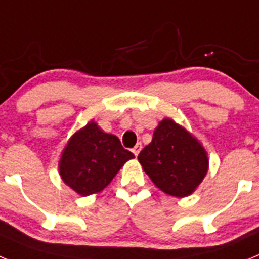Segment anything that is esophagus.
<instances>
[{
  "instance_id": "obj_1",
  "label": "esophagus",
  "mask_w": 259,
  "mask_h": 259,
  "mask_svg": "<svg viewBox=\"0 0 259 259\" xmlns=\"http://www.w3.org/2000/svg\"><path fill=\"white\" fill-rule=\"evenodd\" d=\"M140 150H141V144H137V145L135 146L134 149H132V153H134L135 155H137V154H139V153H140Z\"/></svg>"
}]
</instances>
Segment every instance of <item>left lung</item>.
<instances>
[{
    "label": "left lung",
    "instance_id": "1",
    "mask_svg": "<svg viewBox=\"0 0 259 259\" xmlns=\"http://www.w3.org/2000/svg\"><path fill=\"white\" fill-rule=\"evenodd\" d=\"M137 159L157 188L179 198L191 196L209 170L207 152L200 140L171 118L158 123Z\"/></svg>",
    "mask_w": 259,
    "mask_h": 259
}]
</instances>
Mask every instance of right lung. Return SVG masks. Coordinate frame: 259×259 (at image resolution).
Masks as SVG:
<instances>
[{
    "label": "right lung",
    "mask_w": 259,
    "mask_h": 259,
    "mask_svg": "<svg viewBox=\"0 0 259 259\" xmlns=\"http://www.w3.org/2000/svg\"><path fill=\"white\" fill-rule=\"evenodd\" d=\"M132 158L135 155L123 148L115 135L106 134L91 120L68 139L58 170L63 183L85 197L104 191Z\"/></svg>",
    "instance_id": "add662e5"
}]
</instances>
